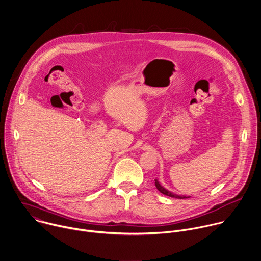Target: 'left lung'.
Instances as JSON below:
<instances>
[{
    "mask_svg": "<svg viewBox=\"0 0 261 261\" xmlns=\"http://www.w3.org/2000/svg\"><path fill=\"white\" fill-rule=\"evenodd\" d=\"M155 186L156 188L159 189V191H161L162 193H164L165 195H168V196H171V197H175V198H188L189 196H186V195H178V194H175L169 190H167L165 187H163L160 182L158 181V179H155Z\"/></svg>",
    "mask_w": 261,
    "mask_h": 261,
    "instance_id": "left-lung-1",
    "label": "left lung"
}]
</instances>
